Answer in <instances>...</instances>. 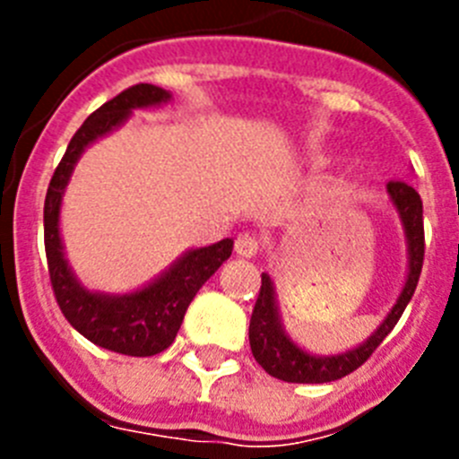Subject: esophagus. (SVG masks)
<instances>
[{"label": "esophagus", "instance_id": "34e87169", "mask_svg": "<svg viewBox=\"0 0 459 459\" xmlns=\"http://www.w3.org/2000/svg\"><path fill=\"white\" fill-rule=\"evenodd\" d=\"M234 250H237V255H241V257H255L259 250V241L253 234L243 232L238 234L237 241H234Z\"/></svg>", "mask_w": 459, "mask_h": 459}]
</instances>
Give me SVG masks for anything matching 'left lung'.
I'll list each match as a JSON object with an SVG mask.
<instances>
[{
  "instance_id": "8db88e82",
  "label": "left lung",
  "mask_w": 459,
  "mask_h": 459,
  "mask_svg": "<svg viewBox=\"0 0 459 459\" xmlns=\"http://www.w3.org/2000/svg\"><path fill=\"white\" fill-rule=\"evenodd\" d=\"M388 195L395 204L397 213L403 218L404 234L409 241V275L404 282V290L388 312L375 333L366 342L351 351H344L338 356H312L307 351L299 350L287 333L280 326L278 307H275L273 282L266 273H262V287L255 301L253 317H250V350L255 360L264 368L271 377L291 384H324V381H335L347 377L350 372L359 370L363 363L372 356V351L384 342L388 333L395 328L397 319L403 317L404 307L411 301L416 285H419L420 269H423L425 257V230H423V202L420 195L404 181H388Z\"/></svg>"
}]
</instances>
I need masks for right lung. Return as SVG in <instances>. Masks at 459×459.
Listing matches in <instances>:
<instances>
[{"label": "right lung", "mask_w": 459, "mask_h": 459, "mask_svg": "<svg viewBox=\"0 0 459 459\" xmlns=\"http://www.w3.org/2000/svg\"><path fill=\"white\" fill-rule=\"evenodd\" d=\"M169 93L153 84H133L100 105L71 137L64 158L52 174L43 206V237L56 306L78 333L93 344L126 356H153L168 350L179 333L193 296L218 266L232 255V238L190 250L149 287L126 296L91 294L73 278L59 238V206L73 168L87 144L109 133L135 108L165 103Z\"/></svg>", "instance_id": "1"}]
</instances>
